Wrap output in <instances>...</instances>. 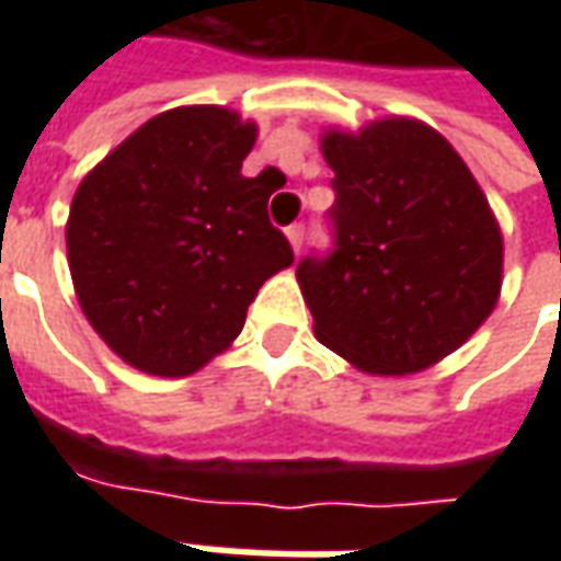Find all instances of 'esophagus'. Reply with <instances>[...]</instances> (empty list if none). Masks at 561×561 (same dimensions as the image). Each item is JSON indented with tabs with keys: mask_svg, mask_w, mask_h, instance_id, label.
Returning <instances> with one entry per match:
<instances>
[{
	"mask_svg": "<svg viewBox=\"0 0 561 561\" xmlns=\"http://www.w3.org/2000/svg\"><path fill=\"white\" fill-rule=\"evenodd\" d=\"M285 233H288V243H291L294 252H300L304 249V225H291Z\"/></svg>",
	"mask_w": 561,
	"mask_h": 561,
	"instance_id": "34e87169",
	"label": "esophagus"
}]
</instances>
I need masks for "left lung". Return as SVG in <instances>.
<instances>
[{
    "instance_id": "left-lung-1",
    "label": "left lung",
    "mask_w": 561,
    "mask_h": 561,
    "mask_svg": "<svg viewBox=\"0 0 561 561\" xmlns=\"http://www.w3.org/2000/svg\"><path fill=\"white\" fill-rule=\"evenodd\" d=\"M333 171L330 255L297 282L316 336L364 373L409 376L457 352L502 291V231L466 161L405 116L321 138Z\"/></svg>"
}]
</instances>
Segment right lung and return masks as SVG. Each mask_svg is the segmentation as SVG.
<instances>
[{"label":"right lung","instance_id":"obj_1","mask_svg":"<svg viewBox=\"0 0 561 561\" xmlns=\"http://www.w3.org/2000/svg\"><path fill=\"white\" fill-rule=\"evenodd\" d=\"M255 135L228 107H173L75 192L66 245L80 309L140 373H197L240 336L257 288L294 264L264 173L243 176Z\"/></svg>","mask_w":561,"mask_h":561}]
</instances>
